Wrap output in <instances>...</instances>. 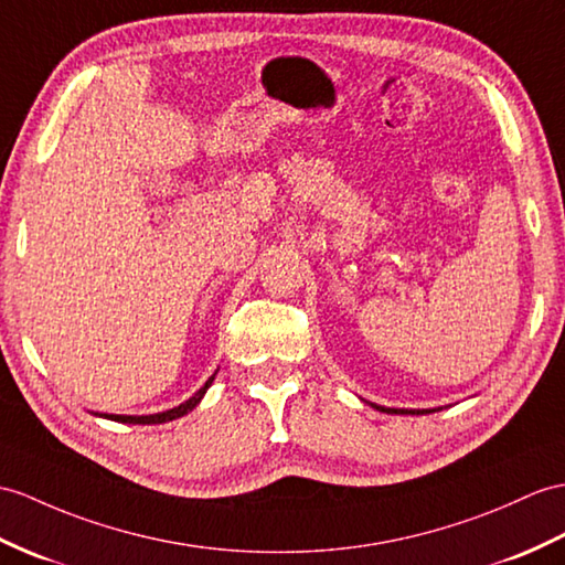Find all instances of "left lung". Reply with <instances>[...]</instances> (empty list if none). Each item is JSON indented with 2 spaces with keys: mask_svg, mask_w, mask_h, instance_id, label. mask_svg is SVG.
Wrapping results in <instances>:
<instances>
[{
  "mask_svg": "<svg viewBox=\"0 0 565 565\" xmlns=\"http://www.w3.org/2000/svg\"><path fill=\"white\" fill-rule=\"evenodd\" d=\"M377 409H383L387 414H426V412H404V409H385V406H377Z\"/></svg>",
  "mask_w": 565,
  "mask_h": 565,
  "instance_id": "left-lung-1",
  "label": "left lung"
}]
</instances>
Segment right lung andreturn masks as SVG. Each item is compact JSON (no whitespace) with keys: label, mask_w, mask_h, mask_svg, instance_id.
I'll use <instances>...</instances> for the list:
<instances>
[{"label":"right lung","mask_w":565,"mask_h":565,"mask_svg":"<svg viewBox=\"0 0 565 565\" xmlns=\"http://www.w3.org/2000/svg\"><path fill=\"white\" fill-rule=\"evenodd\" d=\"M214 383V375L206 380V383L194 392V395L188 399V402H182L180 406H175V409H168V412H161V414H149V416H122V414H103L105 418H110V422H120V424H166V422H173V418H180V416H185L188 412H192L196 404H200V399L204 397V392L209 390V385Z\"/></svg>","instance_id":"obj_1"}]
</instances>
